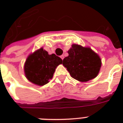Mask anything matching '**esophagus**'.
Segmentation results:
<instances>
[{
    "label": "esophagus",
    "instance_id": "34e87169",
    "mask_svg": "<svg viewBox=\"0 0 123 123\" xmlns=\"http://www.w3.org/2000/svg\"><path fill=\"white\" fill-rule=\"evenodd\" d=\"M61 59H62V60H63V59H64V56L63 55H62L61 56Z\"/></svg>",
    "mask_w": 123,
    "mask_h": 123
}]
</instances>
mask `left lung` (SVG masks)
Masks as SVG:
<instances>
[{
    "instance_id": "8db88e82",
    "label": "left lung",
    "mask_w": 123,
    "mask_h": 123,
    "mask_svg": "<svg viewBox=\"0 0 123 123\" xmlns=\"http://www.w3.org/2000/svg\"><path fill=\"white\" fill-rule=\"evenodd\" d=\"M62 63L67 68L73 79L80 82H87L95 78L101 68L99 57L89 48L73 44Z\"/></svg>"
}]
</instances>
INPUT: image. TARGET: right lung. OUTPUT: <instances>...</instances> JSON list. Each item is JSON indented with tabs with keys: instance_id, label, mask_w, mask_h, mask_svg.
I'll return each instance as SVG.
<instances>
[{
	"instance_id": "right-lung-1",
	"label": "right lung",
	"mask_w": 123,
	"mask_h": 123,
	"mask_svg": "<svg viewBox=\"0 0 123 123\" xmlns=\"http://www.w3.org/2000/svg\"><path fill=\"white\" fill-rule=\"evenodd\" d=\"M62 62L56 55H48L46 51L40 48L27 59L24 66L26 77L33 84L44 86L52 79L55 68Z\"/></svg>"
}]
</instances>
